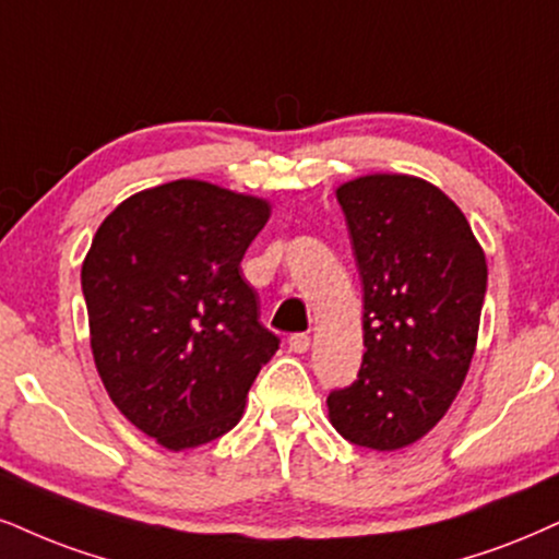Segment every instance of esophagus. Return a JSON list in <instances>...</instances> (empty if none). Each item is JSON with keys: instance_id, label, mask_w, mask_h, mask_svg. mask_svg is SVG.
Listing matches in <instances>:
<instances>
[{"instance_id": "esophagus-1", "label": "esophagus", "mask_w": 559, "mask_h": 559, "mask_svg": "<svg viewBox=\"0 0 559 559\" xmlns=\"http://www.w3.org/2000/svg\"><path fill=\"white\" fill-rule=\"evenodd\" d=\"M287 347H290V353H308V347H311V336L308 334H293L290 340H287Z\"/></svg>"}]
</instances>
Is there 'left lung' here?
I'll use <instances>...</instances> for the list:
<instances>
[{
  "mask_svg": "<svg viewBox=\"0 0 559 559\" xmlns=\"http://www.w3.org/2000/svg\"><path fill=\"white\" fill-rule=\"evenodd\" d=\"M362 280L357 378L329 394L349 443H415L456 399L487 290V261L464 212L412 176H362L336 189Z\"/></svg>",
  "mask_w": 559,
  "mask_h": 559,
  "instance_id": "8db88e82",
  "label": "left lung"
}]
</instances>
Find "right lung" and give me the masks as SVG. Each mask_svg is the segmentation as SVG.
I'll return each mask as SVG.
<instances>
[{
	"label": "right lung",
	"mask_w": 559,
	"mask_h": 559,
	"mask_svg": "<svg viewBox=\"0 0 559 559\" xmlns=\"http://www.w3.org/2000/svg\"><path fill=\"white\" fill-rule=\"evenodd\" d=\"M269 204L204 181L140 191L103 219L82 264L95 368L111 402L170 451L238 425L280 336L240 259Z\"/></svg>",
	"instance_id": "obj_1"
}]
</instances>
